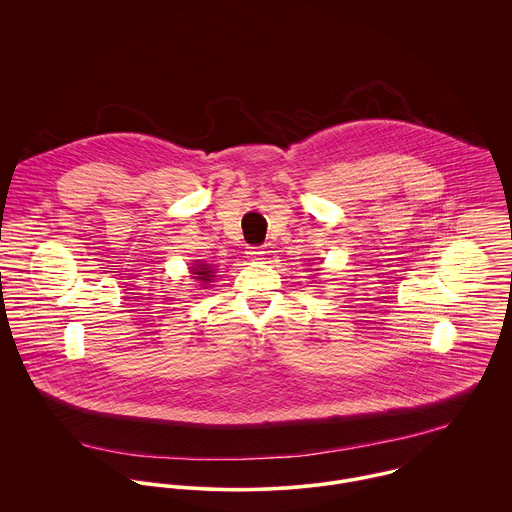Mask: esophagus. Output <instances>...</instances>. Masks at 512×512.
Here are the masks:
<instances>
[{"label":"esophagus","instance_id":"obj_1","mask_svg":"<svg viewBox=\"0 0 512 512\" xmlns=\"http://www.w3.org/2000/svg\"><path fill=\"white\" fill-rule=\"evenodd\" d=\"M246 254H248V258H250V260H262L264 250H262V246H250Z\"/></svg>","mask_w":512,"mask_h":512}]
</instances>
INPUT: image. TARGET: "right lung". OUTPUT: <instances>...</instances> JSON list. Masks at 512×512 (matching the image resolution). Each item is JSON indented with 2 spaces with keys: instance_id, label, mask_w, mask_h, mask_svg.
Segmentation results:
<instances>
[{
  "instance_id": "add662e5",
  "label": "right lung",
  "mask_w": 512,
  "mask_h": 512,
  "mask_svg": "<svg viewBox=\"0 0 512 512\" xmlns=\"http://www.w3.org/2000/svg\"><path fill=\"white\" fill-rule=\"evenodd\" d=\"M193 278L199 280V282H209L213 276H211V270L207 266H193Z\"/></svg>"
}]
</instances>
